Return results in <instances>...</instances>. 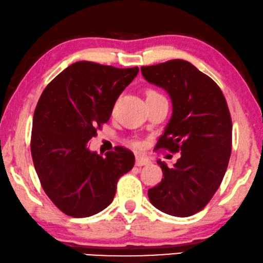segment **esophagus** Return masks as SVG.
<instances>
[{"label":"esophagus","instance_id":"obj_1","mask_svg":"<svg viewBox=\"0 0 263 263\" xmlns=\"http://www.w3.org/2000/svg\"><path fill=\"white\" fill-rule=\"evenodd\" d=\"M146 164H150V160L147 157H144V156H136V165L137 167H143V165H146Z\"/></svg>","mask_w":263,"mask_h":263}]
</instances>
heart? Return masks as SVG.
<instances>
[{
  "instance_id": "1",
  "label": "heart",
  "mask_w": 263,
  "mask_h": 263,
  "mask_svg": "<svg viewBox=\"0 0 263 263\" xmlns=\"http://www.w3.org/2000/svg\"><path fill=\"white\" fill-rule=\"evenodd\" d=\"M145 96H146V100H151V99L161 98L162 95H161L160 93H158L157 90H155V89H147V90L145 91ZM132 146L139 147L140 144H139L138 142H133V143H132Z\"/></svg>"
}]
</instances>
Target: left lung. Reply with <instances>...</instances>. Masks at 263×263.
I'll return each mask as SVG.
<instances>
[{
    "label": "left lung",
    "instance_id": "1",
    "mask_svg": "<svg viewBox=\"0 0 263 263\" xmlns=\"http://www.w3.org/2000/svg\"><path fill=\"white\" fill-rule=\"evenodd\" d=\"M140 70L173 101V116L155 149L181 151L173 168L157 161L163 179L147 195L162 212L193 216L219 188L230 160L232 123L227 100L211 77L187 61L173 59Z\"/></svg>",
    "mask_w": 263,
    "mask_h": 263
}]
</instances>
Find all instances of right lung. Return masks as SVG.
Wrapping results in <instances>:
<instances>
[{
    "label": "right lung",
    "mask_w": 263,
    "mask_h": 263,
    "mask_svg": "<svg viewBox=\"0 0 263 263\" xmlns=\"http://www.w3.org/2000/svg\"><path fill=\"white\" fill-rule=\"evenodd\" d=\"M138 66L118 69L81 61L47 84L36 103L31 153L42 187L63 213L84 218L113 201L120 176L133 168L135 155L117 146L105 157L88 149L118 96Z\"/></svg>",
    "instance_id": "obj_1"
}]
</instances>
